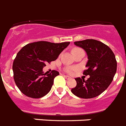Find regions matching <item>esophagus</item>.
<instances>
[{
	"label": "esophagus",
	"mask_w": 126,
	"mask_h": 126,
	"mask_svg": "<svg viewBox=\"0 0 126 126\" xmlns=\"http://www.w3.org/2000/svg\"><path fill=\"white\" fill-rule=\"evenodd\" d=\"M64 77H65V79H67V80H70V79H71V77H69V76H67V75H65V76H64Z\"/></svg>",
	"instance_id": "1"
}]
</instances>
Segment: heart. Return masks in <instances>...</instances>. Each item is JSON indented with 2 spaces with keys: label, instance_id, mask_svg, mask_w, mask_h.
Instances as JSON below:
<instances>
[{
  "label": "heart",
  "instance_id": "b5f03b06",
  "mask_svg": "<svg viewBox=\"0 0 126 126\" xmlns=\"http://www.w3.org/2000/svg\"><path fill=\"white\" fill-rule=\"evenodd\" d=\"M77 49H78V48H76V49H73V51H75V50H77ZM66 71H67V73H70V74H72V73L75 71V68H73V67H67V69H66Z\"/></svg>",
  "mask_w": 126,
  "mask_h": 126
}]
</instances>
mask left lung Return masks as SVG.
<instances>
[{
	"label": "left lung",
	"instance_id": "1",
	"mask_svg": "<svg viewBox=\"0 0 126 126\" xmlns=\"http://www.w3.org/2000/svg\"><path fill=\"white\" fill-rule=\"evenodd\" d=\"M74 44L84 49L87 53V69L83 74L89 75L90 78L87 80L80 78L75 79L77 86L71 92L83 99L95 97L107 90L113 80L117 68L115 55L108 46L98 40L87 39Z\"/></svg>",
	"mask_w": 126,
	"mask_h": 126
}]
</instances>
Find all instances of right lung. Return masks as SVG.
Segmentation results:
<instances>
[{
  "label": "right lung",
  "mask_w": 126,
  "mask_h": 126,
  "mask_svg": "<svg viewBox=\"0 0 126 126\" xmlns=\"http://www.w3.org/2000/svg\"><path fill=\"white\" fill-rule=\"evenodd\" d=\"M70 42L52 43L39 41L28 44L20 49L13 63L15 83L23 94L31 98H40L49 93L53 80L59 75L52 71L44 74L47 63L55 61Z\"/></svg>",
  "instance_id": "1"
}]
</instances>
